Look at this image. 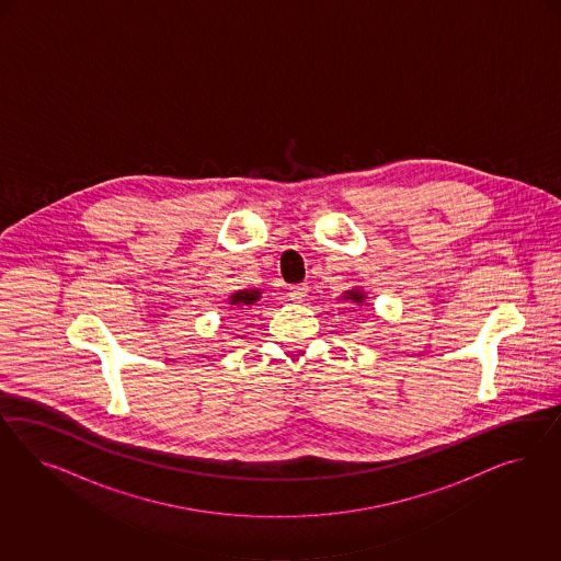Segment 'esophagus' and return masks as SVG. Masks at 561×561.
<instances>
[{
  "instance_id": "obj_1",
  "label": "esophagus",
  "mask_w": 561,
  "mask_h": 561,
  "mask_svg": "<svg viewBox=\"0 0 561 561\" xmlns=\"http://www.w3.org/2000/svg\"><path fill=\"white\" fill-rule=\"evenodd\" d=\"M288 296L291 302H305L306 296H308V286L306 284L294 286V288H289Z\"/></svg>"
}]
</instances>
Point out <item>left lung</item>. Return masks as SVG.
I'll return each instance as SVG.
<instances>
[{
  "mask_svg": "<svg viewBox=\"0 0 561 561\" xmlns=\"http://www.w3.org/2000/svg\"><path fill=\"white\" fill-rule=\"evenodd\" d=\"M341 300H350V302H354L357 306L366 305V291H362L359 288L347 289L343 296H341Z\"/></svg>",
  "mask_w": 561,
  "mask_h": 561,
  "instance_id": "1",
  "label": "left lung"
}]
</instances>
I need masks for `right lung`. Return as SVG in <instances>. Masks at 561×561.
I'll list each match as a JSON object with an SVG mask.
<instances>
[{
    "label": "right lung",
    "instance_id": "obj_1",
    "mask_svg": "<svg viewBox=\"0 0 561 561\" xmlns=\"http://www.w3.org/2000/svg\"><path fill=\"white\" fill-rule=\"evenodd\" d=\"M259 298H261V289H240L230 296L228 302L232 306H253L259 302Z\"/></svg>",
    "mask_w": 561,
    "mask_h": 561
}]
</instances>
